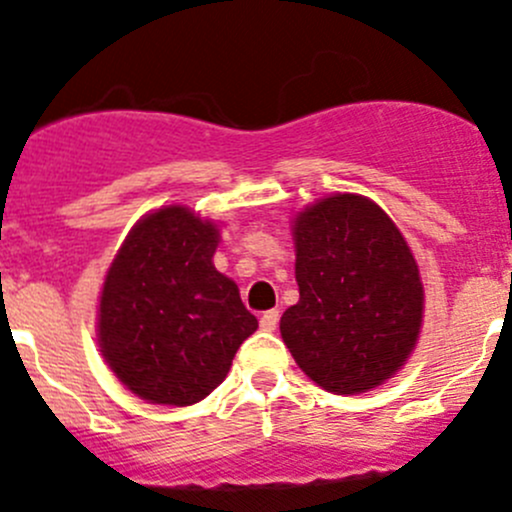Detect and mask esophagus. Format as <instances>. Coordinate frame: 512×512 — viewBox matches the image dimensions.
I'll list each match as a JSON object with an SVG mask.
<instances>
[{"label": "esophagus", "mask_w": 512, "mask_h": 512, "mask_svg": "<svg viewBox=\"0 0 512 512\" xmlns=\"http://www.w3.org/2000/svg\"><path fill=\"white\" fill-rule=\"evenodd\" d=\"M276 328H278V310H266V313L261 315V330L273 333Z\"/></svg>", "instance_id": "1"}]
</instances>
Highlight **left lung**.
Wrapping results in <instances>:
<instances>
[{
	"instance_id": "8db88e82",
	"label": "left lung",
	"mask_w": 512,
	"mask_h": 512,
	"mask_svg": "<svg viewBox=\"0 0 512 512\" xmlns=\"http://www.w3.org/2000/svg\"><path fill=\"white\" fill-rule=\"evenodd\" d=\"M300 300L281 337L318 387L360 394L412 355L424 288L402 231L360 194H330L293 219Z\"/></svg>"
}]
</instances>
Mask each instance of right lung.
Here are the masks:
<instances>
[{"instance_id":"add662e5","label":"right lung","mask_w":512,"mask_h":512,"mask_svg":"<svg viewBox=\"0 0 512 512\" xmlns=\"http://www.w3.org/2000/svg\"><path fill=\"white\" fill-rule=\"evenodd\" d=\"M214 221L170 204L130 229L105 276L98 345L115 377L152 404L189 407L224 382L258 320L214 268Z\"/></svg>"}]
</instances>
